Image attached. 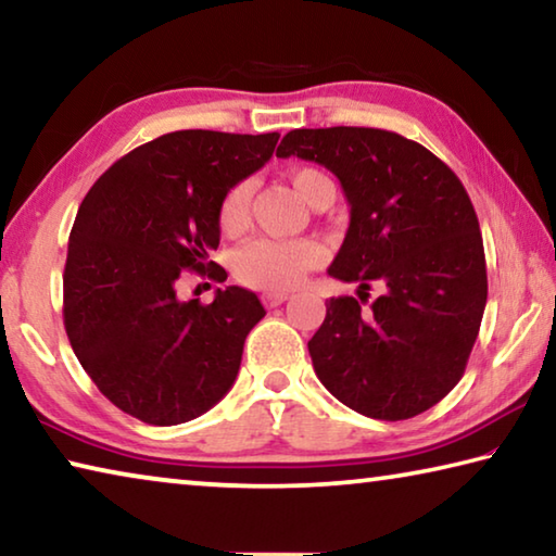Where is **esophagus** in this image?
<instances>
[{"mask_svg":"<svg viewBox=\"0 0 556 556\" xmlns=\"http://www.w3.org/2000/svg\"><path fill=\"white\" fill-rule=\"evenodd\" d=\"M287 299H289L287 291H267V294H265V304H267V306H279V304H285Z\"/></svg>","mask_w":556,"mask_h":556,"instance_id":"34e87169","label":"esophagus"}]
</instances>
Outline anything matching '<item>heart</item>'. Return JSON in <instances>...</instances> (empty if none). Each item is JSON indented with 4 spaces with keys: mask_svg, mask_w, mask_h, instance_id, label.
I'll use <instances>...</instances> for the list:
<instances>
[{
    "mask_svg": "<svg viewBox=\"0 0 556 556\" xmlns=\"http://www.w3.org/2000/svg\"><path fill=\"white\" fill-rule=\"evenodd\" d=\"M289 181L301 201L312 205L324 188H333V181L314 166H301L289 174ZM252 184L238 181L220 203L218 225L225 235H238L250 223ZM321 248L312 240H275L257 238L235 252V275L240 281L257 289H289L299 285L312 269Z\"/></svg>",
    "mask_w": 556,
    "mask_h": 556,
    "instance_id": "heart-1",
    "label": "heart"
}]
</instances>
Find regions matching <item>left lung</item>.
I'll use <instances>...</instances> for the list:
<instances>
[{"label":"left lung","instance_id":"1","mask_svg":"<svg viewBox=\"0 0 556 556\" xmlns=\"http://www.w3.org/2000/svg\"><path fill=\"white\" fill-rule=\"evenodd\" d=\"M277 156L326 166L351 205V225L328 275L355 281L326 301L308 341L324 388L357 414L400 421L456 388L488 299L478 218L464 184L412 139L372 127L291 129Z\"/></svg>","mask_w":556,"mask_h":556}]
</instances>
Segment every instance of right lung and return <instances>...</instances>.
<instances>
[{
    "label": "right lung",
    "mask_w": 556,
    "mask_h": 556,
    "mask_svg": "<svg viewBox=\"0 0 556 556\" xmlns=\"http://www.w3.org/2000/svg\"><path fill=\"white\" fill-rule=\"evenodd\" d=\"M279 135L181 129L131 149L75 215L63 271V324L105 397L154 427L191 421L238 378L244 338L265 316L255 291L225 287L211 304L176 296L208 262L230 188L269 162ZM210 269L205 270L204 267Z\"/></svg>",
    "instance_id": "right-lung-1"
}]
</instances>
